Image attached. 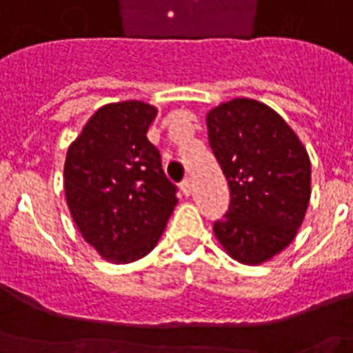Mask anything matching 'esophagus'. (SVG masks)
<instances>
[{
	"label": "esophagus",
	"instance_id": "obj_1",
	"mask_svg": "<svg viewBox=\"0 0 353 353\" xmlns=\"http://www.w3.org/2000/svg\"><path fill=\"white\" fill-rule=\"evenodd\" d=\"M181 192L185 194L186 197L192 196V181H190V179H185V181L181 183Z\"/></svg>",
	"mask_w": 353,
	"mask_h": 353
}]
</instances>
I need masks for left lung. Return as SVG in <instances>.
I'll list each match as a JSON object with an SVG mask.
<instances>
[{
    "instance_id": "1",
    "label": "left lung",
    "mask_w": 353,
    "mask_h": 353,
    "mask_svg": "<svg viewBox=\"0 0 353 353\" xmlns=\"http://www.w3.org/2000/svg\"><path fill=\"white\" fill-rule=\"evenodd\" d=\"M230 206L214 225L219 245L243 265H263L296 239L312 194V165L290 125L265 103L236 97L206 114Z\"/></svg>"
}]
</instances>
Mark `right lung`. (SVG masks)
<instances>
[{
	"mask_svg": "<svg viewBox=\"0 0 353 353\" xmlns=\"http://www.w3.org/2000/svg\"><path fill=\"white\" fill-rule=\"evenodd\" d=\"M157 108L108 103L70 143L63 168L65 199L81 237L105 261L125 265L156 248L177 205L147 132Z\"/></svg>",
	"mask_w": 353,
	"mask_h": 353,
	"instance_id": "add662e5",
	"label": "right lung"
}]
</instances>
